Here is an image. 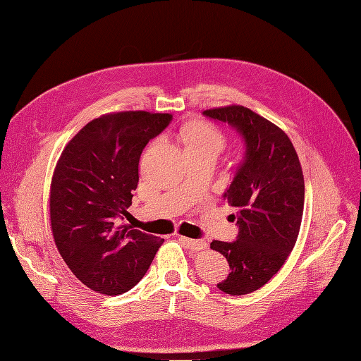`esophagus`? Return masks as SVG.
<instances>
[{"label":"esophagus","instance_id":"1","mask_svg":"<svg viewBox=\"0 0 361 361\" xmlns=\"http://www.w3.org/2000/svg\"><path fill=\"white\" fill-rule=\"evenodd\" d=\"M178 238H179V241H180L185 247L192 250V251H200V250H204V248H206V243H204V241H197V239H190V238H187V236H180V235H178Z\"/></svg>","mask_w":361,"mask_h":361}]
</instances>
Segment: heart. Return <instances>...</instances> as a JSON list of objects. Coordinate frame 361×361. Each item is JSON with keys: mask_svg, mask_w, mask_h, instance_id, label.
<instances>
[{"mask_svg": "<svg viewBox=\"0 0 361 361\" xmlns=\"http://www.w3.org/2000/svg\"><path fill=\"white\" fill-rule=\"evenodd\" d=\"M187 149L209 150L218 155L224 147V135L215 126L206 122H194L185 129Z\"/></svg>", "mask_w": 361, "mask_h": 361, "instance_id": "obj_1", "label": "heart"}]
</instances>
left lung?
<instances>
[{
	"instance_id": "1",
	"label": "left lung",
	"mask_w": 361,
	"mask_h": 361,
	"mask_svg": "<svg viewBox=\"0 0 361 361\" xmlns=\"http://www.w3.org/2000/svg\"><path fill=\"white\" fill-rule=\"evenodd\" d=\"M241 137L244 155L223 199L236 209L238 235L232 243L212 241L231 272L216 285L224 293L255 292L277 274L292 251L304 209V178L290 140L280 128L248 108L206 110Z\"/></svg>"
}]
</instances>
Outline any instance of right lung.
I'll return each mask as SVG.
<instances>
[{
  "instance_id": "obj_1",
  "label": "right lung",
  "mask_w": 361,
  "mask_h": 361,
  "mask_svg": "<svg viewBox=\"0 0 361 361\" xmlns=\"http://www.w3.org/2000/svg\"><path fill=\"white\" fill-rule=\"evenodd\" d=\"M171 114L125 111L87 123L63 150L51 183L54 241L73 276L105 295L133 289L164 239L125 223L143 149Z\"/></svg>"
}]
</instances>
